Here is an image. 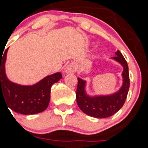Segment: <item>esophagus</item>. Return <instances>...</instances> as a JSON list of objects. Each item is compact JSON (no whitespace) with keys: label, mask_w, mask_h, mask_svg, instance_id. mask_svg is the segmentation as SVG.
I'll list each match as a JSON object with an SVG mask.
<instances>
[{"label":"esophagus","mask_w":148,"mask_h":148,"mask_svg":"<svg viewBox=\"0 0 148 148\" xmlns=\"http://www.w3.org/2000/svg\"><path fill=\"white\" fill-rule=\"evenodd\" d=\"M65 72L67 73V74H71V73L75 72V66L72 64V63H70V64L67 65V66L65 67Z\"/></svg>","instance_id":"obj_1"}]
</instances>
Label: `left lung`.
Segmentation results:
<instances>
[{
  "instance_id": "left-lung-1",
  "label": "left lung",
  "mask_w": 148,
  "mask_h": 148,
  "mask_svg": "<svg viewBox=\"0 0 148 148\" xmlns=\"http://www.w3.org/2000/svg\"><path fill=\"white\" fill-rule=\"evenodd\" d=\"M112 58L123 66V85L118 92L110 96L90 97L85 93V81L78 78L77 102L79 107L88 115L96 118H106L113 115L123 106L130 86L129 72L127 62L121 52L118 50Z\"/></svg>"
}]
</instances>
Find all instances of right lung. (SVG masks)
Masks as SVG:
<instances>
[{"label":"right lung","mask_w":148,"mask_h":148,"mask_svg":"<svg viewBox=\"0 0 148 148\" xmlns=\"http://www.w3.org/2000/svg\"><path fill=\"white\" fill-rule=\"evenodd\" d=\"M7 51L8 48L0 55V101L3 100L9 109L20 114H34L45 111L49 105L51 87L60 80L62 74L58 72L47 76L31 86L10 82L5 73Z\"/></svg>","instance_id":"right-lung-1"}]
</instances>
